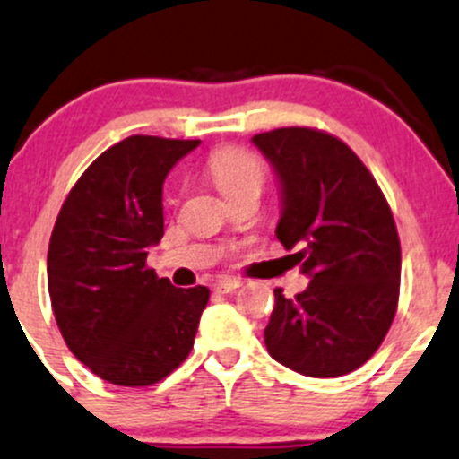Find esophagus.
<instances>
[{"label": "esophagus", "mask_w": 459, "mask_h": 459, "mask_svg": "<svg viewBox=\"0 0 459 459\" xmlns=\"http://www.w3.org/2000/svg\"><path fill=\"white\" fill-rule=\"evenodd\" d=\"M240 287V282L236 278H223L214 284L216 293H230V290H236Z\"/></svg>", "instance_id": "esophagus-1"}]
</instances>
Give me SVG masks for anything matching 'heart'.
<instances>
[{
    "instance_id": "b5f03b06",
    "label": "heart",
    "mask_w": 459,
    "mask_h": 459,
    "mask_svg": "<svg viewBox=\"0 0 459 459\" xmlns=\"http://www.w3.org/2000/svg\"><path fill=\"white\" fill-rule=\"evenodd\" d=\"M208 170L225 196L249 188L263 190L264 186L263 161L254 152L238 149V146H223V149L212 152Z\"/></svg>"
}]
</instances>
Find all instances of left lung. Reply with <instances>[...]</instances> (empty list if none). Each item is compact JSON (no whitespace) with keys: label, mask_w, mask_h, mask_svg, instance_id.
Returning <instances> with one entry per match:
<instances>
[{"label":"left lung","mask_w":459,"mask_h":459,"mask_svg":"<svg viewBox=\"0 0 459 459\" xmlns=\"http://www.w3.org/2000/svg\"><path fill=\"white\" fill-rule=\"evenodd\" d=\"M282 190L275 236L298 249L307 290L284 298L264 328L271 357L304 377H343L377 352L401 290V240L385 195L348 144L287 126L251 137Z\"/></svg>","instance_id":"1"}]
</instances>
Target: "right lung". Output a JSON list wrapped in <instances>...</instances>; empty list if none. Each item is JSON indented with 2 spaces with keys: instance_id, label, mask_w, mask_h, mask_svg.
Listing matches in <instances>:
<instances>
[{
  "instance_id": "right-lung-1",
  "label": "right lung",
  "mask_w": 459,
  "mask_h": 459,
  "mask_svg": "<svg viewBox=\"0 0 459 459\" xmlns=\"http://www.w3.org/2000/svg\"><path fill=\"white\" fill-rule=\"evenodd\" d=\"M199 144L117 142L82 172L54 223L48 290L58 330L74 357L113 385H152L195 346L208 287H172L146 255L164 236L166 175Z\"/></svg>"
}]
</instances>
